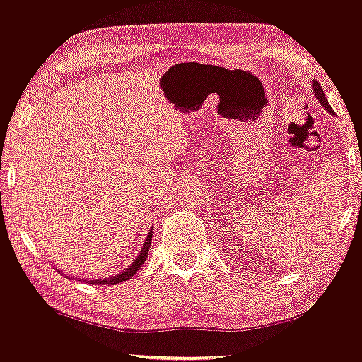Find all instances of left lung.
<instances>
[{
  "mask_svg": "<svg viewBox=\"0 0 362 362\" xmlns=\"http://www.w3.org/2000/svg\"><path fill=\"white\" fill-rule=\"evenodd\" d=\"M313 91H315V97L318 98V102L322 103L323 107H325V109L330 112H334L332 110V107H330V103H328V100H327V97H325V93H323V90H322V86H320V83L318 81H313Z\"/></svg>",
  "mask_w": 362,
  "mask_h": 362,
  "instance_id": "left-lung-1",
  "label": "left lung"
}]
</instances>
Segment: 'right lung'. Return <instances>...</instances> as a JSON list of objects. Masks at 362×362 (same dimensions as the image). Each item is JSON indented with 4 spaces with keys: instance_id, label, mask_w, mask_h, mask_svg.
Wrapping results in <instances>:
<instances>
[{
    "instance_id": "right-lung-1",
    "label": "right lung",
    "mask_w": 362,
    "mask_h": 362,
    "mask_svg": "<svg viewBox=\"0 0 362 362\" xmlns=\"http://www.w3.org/2000/svg\"><path fill=\"white\" fill-rule=\"evenodd\" d=\"M151 233H153V231H149V235H148L146 242H144V245H143V250H141V253L138 255V259H136L134 262H132V264L129 265V267L126 269V271H124L122 274H119V276L110 277V279H97V281H91V284H117V282H124V281L131 279V277L134 276V274L138 272L141 267H143L144 260L148 259L149 247H151Z\"/></svg>"
}]
</instances>
